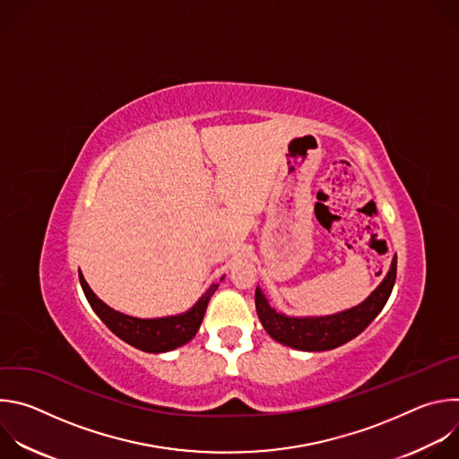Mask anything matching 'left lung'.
I'll list each match as a JSON object with an SVG mask.
<instances>
[{"mask_svg":"<svg viewBox=\"0 0 459 459\" xmlns=\"http://www.w3.org/2000/svg\"><path fill=\"white\" fill-rule=\"evenodd\" d=\"M396 281V255L383 281L359 305L329 316H287L271 307L267 296L255 289V310L269 336L287 347L308 352L333 351L361 334L385 307Z\"/></svg>","mask_w":459,"mask_h":459,"instance_id":"left-lung-1","label":"left lung"}]
</instances>
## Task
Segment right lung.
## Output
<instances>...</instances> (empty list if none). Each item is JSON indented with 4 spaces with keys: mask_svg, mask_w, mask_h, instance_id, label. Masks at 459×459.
Here are the masks:
<instances>
[{
    "mask_svg": "<svg viewBox=\"0 0 459 459\" xmlns=\"http://www.w3.org/2000/svg\"><path fill=\"white\" fill-rule=\"evenodd\" d=\"M80 283H82V289H83L85 298L91 303L92 310L100 316V319L119 340H123L125 343L133 345L143 352H152V354L169 352V351H174V349L188 343L200 329L211 296L220 287V283H212L207 289V292L198 301H195L186 312L149 319V317H134V316H128V314L110 308L105 301H101L92 292V289L85 281L82 271H80Z\"/></svg>",
    "mask_w": 459,
    "mask_h": 459,
    "instance_id": "obj_1",
    "label": "right lung"
}]
</instances>
